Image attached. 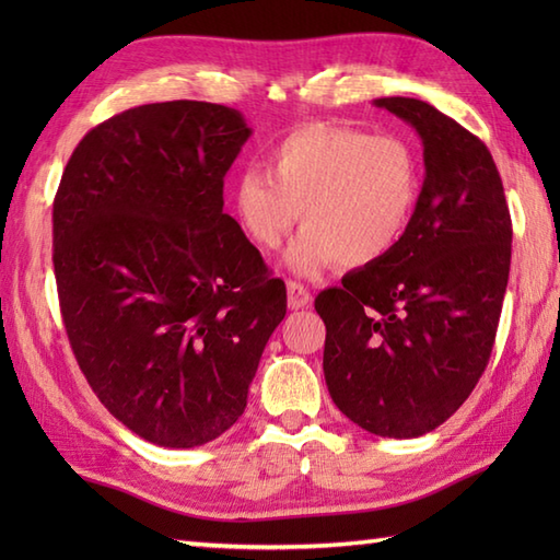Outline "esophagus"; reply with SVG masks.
Wrapping results in <instances>:
<instances>
[{"instance_id":"1","label":"esophagus","mask_w":560,"mask_h":560,"mask_svg":"<svg viewBox=\"0 0 560 560\" xmlns=\"http://www.w3.org/2000/svg\"><path fill=\"white\" fill-rule=\"evenodd\" d=\"M287 291H289V307H291V311H301V307H307L313 303L311 291H307L303 283H299V281H289Z\"/></svg>"}]
</instances>
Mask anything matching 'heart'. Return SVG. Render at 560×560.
<instances>
[{"instance_id":"1","label":"heart","mask_w":560,"mask_h":560,"mask_svg":"<svg viewBox=\"0 0 560 560\" xmlns=\"http://www.w3.org/2000/svg\"><path fill=\"white\" fill-rule=\"evenodd\" d=\"M267 170L231 183V209L255 247L273 253L299 219L289 267L317 277L341 259L368 267L407 237L423 192L421 153L407 137L307 122L267 151Z\"/></svg>"}]
</instances>
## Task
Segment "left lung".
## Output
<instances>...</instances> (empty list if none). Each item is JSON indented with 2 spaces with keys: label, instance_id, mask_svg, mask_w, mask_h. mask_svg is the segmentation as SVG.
Returning a JSON list of instances; mask_svg holds the SVG:
<instances>
[{
  "label": "left lung",
  "instance_id": "8db88e82",
  "mask_svg": "<svg viewBox=\"0 0 560 560\" xmlns=\"http://www.w3.org/2000/svg\"><path fill=\"white\" fill-rule=\"evenodd\" d=\"M423 144V192L397 249L315 299L331 401L363 431L419 438L455 413L491 359L513 223L479 137L419 98H377Z\"/></svg>",
  "mask_w": 560,
  "mask_h": 560
}]
</instances>
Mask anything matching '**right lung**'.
<instances>
[{
	"label": "right lung",
	"mask_w": 560,
	"mask_h": 560,
	"mask_svg": "<svg viewBox=\"0 0 560 560\" xmlns=\"http://www.w3.org/2000/svg\"><path fill=\"white\" fill-rule=\"evenodd\" d=\"M253 135L217 103H149L79 141L52 207L59 307L81 373L117 421L161 447L241 419L287 287L223 213Z\"/></svg>",
	"instance_id": "add662e5"
}]
</instances>
